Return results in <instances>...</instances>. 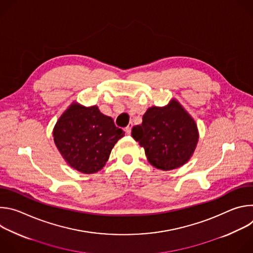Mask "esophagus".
Masks as SVG:
<instances>
[{
  "label": "esophagus",
  "instance_id": "obj_1",
  "mask_svg": "<svg viewBox=\"0 0 253 253\" xmlns=\"http://www.w3.org/2000/svg\"><path fill=\"white\" fill-rule=\"evenodd\" d=\"M131 129H132V124H129V125L125 128V131H126V133H127L128 135L131 134Z\"/></svg>",
  "mask_w": 253,
  "mask_h": 253
}]
</instances>
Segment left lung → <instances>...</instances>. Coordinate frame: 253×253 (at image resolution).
Instances as JSON below:
<instances>
[{
  "label": "left lung",
  "instance_id": "left-lung-1",
  "mask_svg": "<svg viewBox=\"0 0 253 253\" xmlns=\"http://www.w3.org/2000/svg\"><path fill=\"white\" fill-rule=\"evenodd\" d=\"M131 135L145 149L150 164L165 171L184 165L199 137L195 121L174 99L165 107L149 108Z\"/></svg>",
  "mask_w": 253,
  "mask_h": 253
}]
</instances>
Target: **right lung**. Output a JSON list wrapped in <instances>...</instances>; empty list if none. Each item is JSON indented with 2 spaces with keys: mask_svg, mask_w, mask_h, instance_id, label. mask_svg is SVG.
Wrapping results in <instances>:
<instances>
[{
  "mask_svg": "<svg viewBox=\"0 0 253 253\" xmlns=\"http://www.w3.org/2000/svg\"><path fill=\"white\" fill-rule=\"evenodd\" d=\"M125 132L97 106L72 103L57 121L53 137L58 150L74 169L93 174L109 159L112 148Z\"/></svg>",
  "mask_w": 253,
  "mask_h": 253,
  "instance_id": "obj_1",
  "label": "right lung"
}]
</instances>
